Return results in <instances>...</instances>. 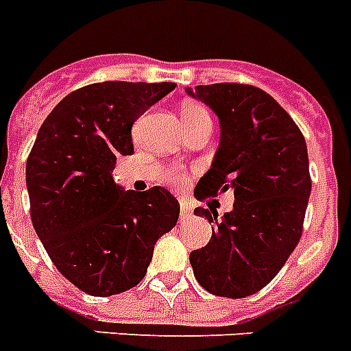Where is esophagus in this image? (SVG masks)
I'll list each match as a JSON object with an SVG mask.
<instances>
[{"label": "esophagus", "instance_id": "1", "mask_svg": "<svg viewBox=\"0 0 351 351\" xmlns=\"http://www.w3.org/2000/svg\"><path fill=\"white\" fill-rule=\"evenodd\" d=\"M179 204H181V220H188V218L191 217L193 206H191V202H188L186 199L179 200Z\"/></svg>", "mask_w": 351, "mask_h": 351}]
</instances>
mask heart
Instances as JSON below:
<instances>
[{
  "mask_svg": "<svg viewBox=\"0 0 351 351\" xmlns=\"http://www.w3.org/2000/svg\"><path fill=\"white\" fill-rule=\"evenodd\" d=\"M204 112H206L204 108L197 106V104H188V106L182 108V121L184 122L191 121L193 117L200 115V113H204ZM165 181L169 182V184H172V186H181L182 182L186 181V172H184L182 169H170L169 172H167Z\"/></svg>",
  "mask_w": 351,
  "mask_h": 351,
  "instance_id": "b5f03b06",
  "label": "heart"
}]
</instances>
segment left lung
Here are the masks:
<instances>
[{"mask_svg":"<svg viewBox=\"0 0 351 351\" xmlns=\"http://www.w3.org/2000/svg\"><path fill=\"white\" fill-rule=\"evenodd\" d=\"M186 94L220 122V143L195 197L234 191L232 211L221 218L193 211L213 223V236L190 254L191 268L206 291L245 298L278 274L300 241L311 195L307 145L286 110L257 86L215 83Z\"/></svg>","mask_w":351,"mask_h":351,"instance_id":"left-lung-1","label":"left lung"}]
</instances>
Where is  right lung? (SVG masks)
Returning a JSON list of instances; mask_svg holds the SVG:
<instances>
[{
	"mask_svg": "<svg viewBox=\"0 0 351 351\" xmlns=\"http://www.w3.org/2000/svg\"><path fill=\"white\" fill-rule=\"evenodd\" d=\"M173 88L94 83L65 95L38 130L26 161L33 227L60 274L88 295L136 286L156 241L178 223L170 191H125L113 179L117 158L134 151V121Z\"/></svg>",
	"mask_w": 351,
	"mask_h": 351,
	"instance_id": "obj_1",
	"label": "right lung"
}]
</instances>
